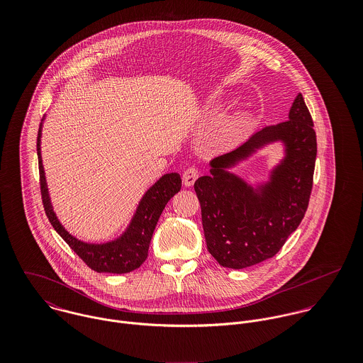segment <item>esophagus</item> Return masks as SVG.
<instances>
[{
  "instance_id": "34e87169",
  "label": "esophagus",
  "mask_w": 363,
  "mask_h": 363,
  "mask_svg": "<svg viewBox=\"0 0 363 363\" xmlns=\"http://www.w3.org/2000/svg\"><path fill=\"white\" fill-rule=\"evenodd\" d=\"M199 169L197 167H189L183 173V183L186 187H191L194 182L199 179Z\"/></svg>"
}]
</instances>
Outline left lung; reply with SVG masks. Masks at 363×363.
I'll list each match as a JSON object with an SVG mask.
<instances>
[{"instance_id": "1", "label": "left lung", "mask_w": 363, "mask_h": 363, "mask_svg": "<svg viewBox=\"0 0 363 363\" xmlns=\"http://www.w3.org/2000/svg\"><path fill=\"white\" fill-rule=\"evenodd\" d=\"M289 120L268 125L239 148L209 162L194 183L208 252L222 267L242 269L274 257L302 222L309 206L317 155L309 108L299 94ZM281 142L284 157L256 188L228 169L265 145Z\"/></svg>"}]
</instances>
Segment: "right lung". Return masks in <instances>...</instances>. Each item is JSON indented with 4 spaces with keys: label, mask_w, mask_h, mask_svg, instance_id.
<instances>
[{
    "label": "right lung",
    "mask_w": 363,
    "mask_h": 363,
    "mask_svg": "<svg viewBox=\"0 0 363 363\" xmlns=\"http://www.w3.org/2000/svg\"><path fill=\"white\" fill-rule=\"evenodd\" d=\"M45 120V118H43ZM38 133V157L40 172V191L46 215L55 232L65 243L82 259V261L96 272L125 274L137 269L148 257L150 243L155 230L156 223L169 200L180 191L182 179L179 173L163 174L152 187L143 196L137 211L127 229L117 239L106 243H86L72 236L58 220L52 211L49 189L46 183L45 169L42 163L40 138L42 124Z\"/></svg>",
    "instance_id": "right-lung-1"
}]
</instances>
